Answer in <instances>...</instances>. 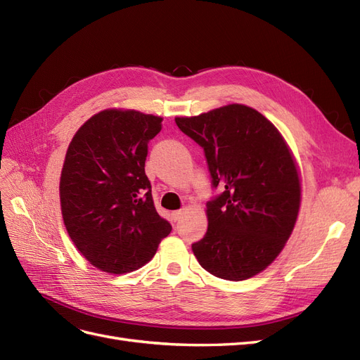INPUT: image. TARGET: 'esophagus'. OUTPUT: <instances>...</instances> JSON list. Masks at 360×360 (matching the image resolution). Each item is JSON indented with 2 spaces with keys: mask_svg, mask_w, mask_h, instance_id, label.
<instances>
[{
  "mask_svg": "<svg viewBox=\"0 0 360 360\" xmlns=\"http://www.w3.org/2000/svg\"><path fill=\"white\" fill-rule=\"evenodd\" d=\"M183 214H184V212L183 210H177V212H172V221L174 222H177V221H180L181 217H183Z\"/></svg>",
  "mask_w": 360,
  "mask_h": 360,
  "instance_id": "34e87169",
  "label": "esophagus"
}]
</instances>
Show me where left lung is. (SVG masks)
I'll use <instances>...</instances> for the list:
<instances>
[{
    "label": "left lung",
    "instance_id": "obj_1",
    "mask_svg": "<svg viewBox=\"0 0 360 360\" xmlns=\"http://www.w3.org/2000/svg\"><path fill=\"white\" fill-rule=\"evenodd\" d=\"M184 135L202 147L212 186L207 233L192 245L198 263L226 281H243L274 261L292 231L300 205L296 162L278 129L245 105L177 117Z\"/></svg>",
    "mask_w": 360,
    "mask_h": 360
}]
</instances>
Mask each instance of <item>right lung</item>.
Wrapping results in <instances>:
<instances>
[{
  "instance_id": "1",
  "label": "right lung",
  "mask_w": 360,
  "mask_h": 360,
  "mask_svg": "<svg viewBox=\"0 0 360 360\" xmlns=\"http://www.w3.org/2000/svg\"><path fill=\"white\" fill-rule=\"evenodd\" d=\"M162 118L134 110H105L75 134L61 171L66 230L90 263L122 275L153 258L171 224L159 216L146 176L148 141Z\"/></svg>"
}]
</instances>
